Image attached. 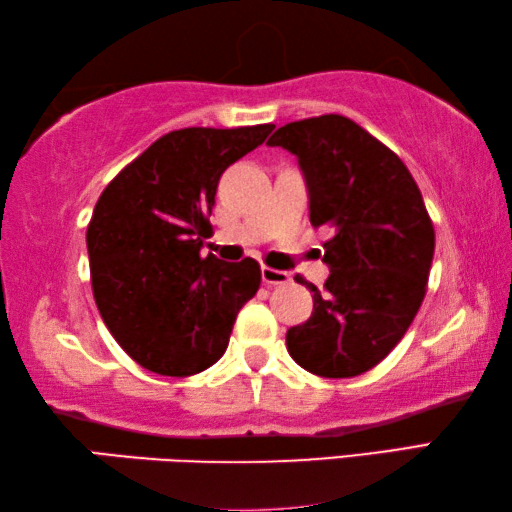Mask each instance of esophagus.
Segmentation results:
<instances>
[{
    "mask_svg": "<svg viewBox=\"0 0 512 512\" xmlns=\"http://www.w3.org/2000/svg\"><path fill=\"white\" fill-rule=\"evenodd\" d=\"M263 283L265 286H283V283H290V274L283 270H274V267H263Z\"/></svg>",
    "mask_w": 512,
    "mask_h": 512,
    "instance_id": "34e87169",
    "label": "esophagus"
}]
</instances>
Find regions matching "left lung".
<instances>
[{
  "instance_id": "obj_1",
  "label": "left lung",
  "mask_w": 512,
  "mask_h": 512,
  "mask_svg": "<svg viewBox=\"0 0 512 512\" xmlns=\"http://www.w3.org/2000/svg\"><path fill=\"white\" fill-rule=\"evenodd\" d=\"M267 145L299 158L311 224L329 226V279L313 292V315L286 333L295 363L324 379L358 376L397 347L420 311L435 231L404 161L345 115L276 129Z\"/></svg>"
}]
</instances>
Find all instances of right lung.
Instances as JSON below:
<instances>
[{"label": "right lung", "mask_w": 512, "mask_h": 512, "mask_svg": "<svg viewBox=\"0 0 512 512\" xmlns=\"http://www.w3.org/2000/svg\"><path fill=\"white\" fill-rule=\"evenodd\" d=\"M274 124L188 127L152 142L99 195L86 242L104 324L145 370L192 376L229 345L233 322L261 288L254 258L201 256L222 172Z\"/></svg>", "instance_id": "add662e5"}]
</instances>
